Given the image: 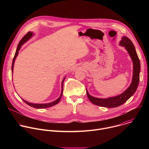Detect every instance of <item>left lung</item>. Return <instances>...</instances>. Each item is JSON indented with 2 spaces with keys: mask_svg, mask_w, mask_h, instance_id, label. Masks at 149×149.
Listing matches in <instances>:
<instances>
[{
  "mask_svg": "<svg viewBox=\"0 0 149 149\" xmlns=\"http://www.w3.org/2000/svg\"><path fill=\"white\" fill-rule=\"evenodd\" d=\"M120 45L124 47L129 52L133 63V75L130 87L122 94L108 98H99L91 96L86 89L87 95L90 101L95 105L107 108L117 107L128 100L136 92L140 80V62L137 56L135 47L131 40L126 36H123L120 42Z\"/></svg>",
  "mask_w": 149,
  "mask_h": 149,
  "instance_id": "obj_1",
  "label": "left lung"
}]
</instances>
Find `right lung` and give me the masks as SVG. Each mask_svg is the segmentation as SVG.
Masks as SVG:
<instances>
[{
    "mask_svg": "<svg viewBox=\"0 0 149 149\" xmlns=\"http://www.w3.org/2000/svg\"><path fill=\"white\" fill-rule=\"evenodd\" d=\"M33 33L31 32H28L23 38L22 39H21L19 42V43L17 45V49H16V52H15V56H14V58L13 59V61H12V72L13 73V65H14V62H15V59L16 58V56H17L18 55V53H19V51L20 50L21 47H22V45L25 43V42H26L27 40H28L32 36H33ZM65 77H64V78L63 79L62 81V90H61V94L59 96V97L55 101L52 102H49V103H47V104H33V103H31V102H29L25 100H24V99L22 98V100L25 102L28 105H29V106H31V107H32L33 108H35V109H46V108H48V107H52V106L53 105H55L56 104H57L61 98V97L62 95V93H63V81H64Z\"/></svg>",
    "mask_w": 149,
    "mask_h": 149,
    "instance_id": "1",
    "label": "right lung"
}]
</instances>
